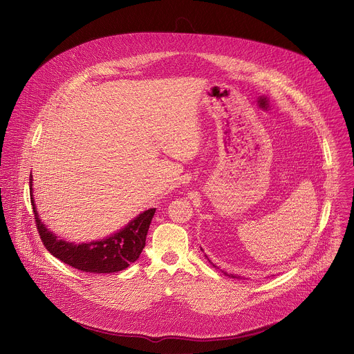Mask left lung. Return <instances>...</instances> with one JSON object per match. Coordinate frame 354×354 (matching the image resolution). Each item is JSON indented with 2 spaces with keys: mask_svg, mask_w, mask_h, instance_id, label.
<instances>
[{
  "mask_svg": "<svg viewBox=\"0 0 354 354\" xmlns=\"http://www.w3.org/2000/svg\"><path fill=\"white\" fill-rule=\"evenodd\" d=\"M201 250H203V248H202V247H201ZM205 257H206V258H207V261H209V262H210V263H212V265H213V266H214V268H217V269H220V268H218V266H217V265H214V263H213V262H212V261H210V259H209V257H207V255H206V254H205ZM221 272H223V273H224V274H225V276H230V277H232V279H240V276H236V274H232V273H227V272H224V270H221Z\"/></svg>",
  "mask_w": 354,
  "mask_h": 354,
  "instance_id": "1",
  "label": "left lung"
}]
</instances>
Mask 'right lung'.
I'll return each instance as SVG.
<instances>
[{"mask_svg":"<svg viewBox=\"0 0 354 354\" xmlns=\"http://www.w3.org/2000/svg\"><path fill=\"white\" fill-rule=\"evenodd\" d=\"M30 196L38 232L48 251L64 263L78 270L91 273L120 272L126 269L130 263L137 261L145 245V237L156 210L155 207L144 210L137 217L130 220L127 225H124L113 235L86 243H75L59 239V236L49 231L46 224L41 221L32 195L31 174Z\"/></svg>","mask_w":354,"mask_h":354,"instance_id":"obj_1","label":"right lung"}]
</instances>
